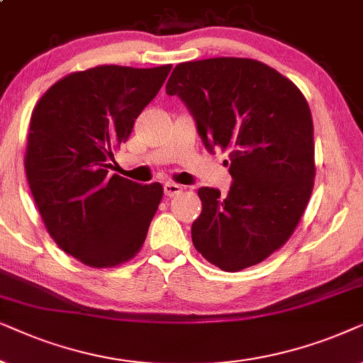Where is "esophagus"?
<instances>
[{
    "label": "esophagus",
    "mask_w": 363,
    "mask_h": 363,
    "mask_svg": "<svg viewBox=\"0 0 363 363\" xmlns=\"http://www.w3.org/2000/svg\"><path fill=\"white\" fill-rule=\"evenodd\" d=\"M181 191H182V186L176 184V182H166V184H164V194H166L167 197L176 196Z\"/></svg>",
    "instance_id": "1"
}]
</instances>
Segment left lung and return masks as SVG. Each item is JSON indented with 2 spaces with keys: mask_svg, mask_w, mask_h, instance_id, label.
I'll return each mask as SVG.
<instances>
[{
  "mask_svg": "<svg viewBox=\"0 0 363 363\" xmlns=\"http://www.w3.org/2000/svg\"><path fill=\"white\" fill-rule=\"evenodd\" d=\"M186 104L209 152L229 151L227 196L201 187L194 247L227 272L267 259L291 238L311 199L313 124L303 94L264 62L211 57L181 62L166 84Z\"/></svg>",
  "mask_w": 363,
  "mask_h": 363,
  "instance_id": "8db88e82",
  "label": "left lung"
}]
</instances>
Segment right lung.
Masks as SVG:
<instances>
[{
  "label": "right lung",
  "instance_id": "1",
  "mask_svg": "<svg viewBox=\"0 0 363 363\" xmlns=\"http://www.w3.org/2000/svg\"><path fill=\"white\" fill-rule=\"evenodd\" d=\"M171 67L72 72L33 111L24 159L31 194L55 242L91 267L123 264L146 240L162 186L109 176V169Z\"/></svg>",
  "mask_w": 363,
  "mask_h": 363
}]
</instances>
